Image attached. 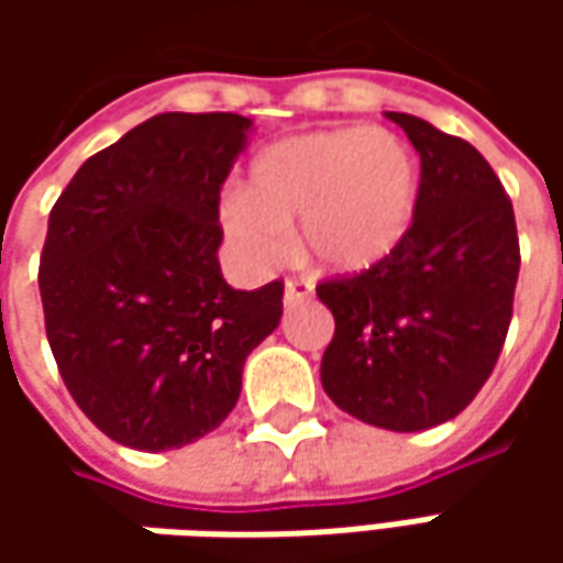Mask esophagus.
<instances>
[{"mask_svg": "<svg viewBox=\"0 0 563 563\" xmlns=\"http://www.w3.org/2000/svg\"><path fill=\"white\" fill-rule=\"evenodd\" d=\"M307 297H313V285L307 282V278H288L285 282V307H297L300 300H307Z\"/></svg>", "mask_w": 563, "mask_h": 563, "instance_id": "obj_1", "label": "esophagus"}]
</instances>
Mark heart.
Returning <instances> with one entry per match:
<instances>
[{
  "label": "heart",
  "mask_w": 563,
  "mask_h": 563,
  "mask_svg": "<svg viewBox=\"0 0 563 563\" xmlns=\"http://www.w3.org/2000/svg\"><path fill=\"white\" fill-rule=\"evenodd\" d=\"M417 209V168L398 137L378 128L303 134L269 146L247 190L222 200V222L253 266L266 269L288 247L300 219V247L316 266L360 272L398 247Z\"/></svg>",
  "instance_id": "b5f03b06"
}]
</instances>
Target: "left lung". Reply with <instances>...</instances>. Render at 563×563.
Listing matches in <instances>:
<instances>
[{
  "instance_id": "8db88e82",
  "label": "left lung",
  "mask_w": 563,
  "mask_h": 563,
  "mask_svg": "<svg viewBox=\"0 0 563 563\" xmlns=\"http://www.w3.org/2000/svg\"><path fill=\"white\" fill-rule=\"evenodd\" d=\"M388 119L420 153L417 209L385 260L316 285L335 316L322 388L369 426L422 432L454 420L492 376L520 241L510 197L476 146L417 115Z\"/></svg>"
}]
</instances>
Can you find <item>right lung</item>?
<instances>
[{
	"label": "right lung",
	"instance_id": "obj_1",
	"mask_svg": "<svg viewBox=\"0 0 563 563\" xmlns=\"http://www.w3.org/2000/svg\"><path fill=\"white\" fill-rule=\"evenodd\" d=\"M234 112H163L77 168L40 253L46 338L87 420L168 451L222 426L247 354L282 319V278L234 291L219 194L247 141Z\"/></svg>",
	"mask_w": 563,
	"mask_h": 563
}]
</instances>
